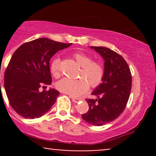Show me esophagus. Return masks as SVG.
Returning a JSON list of instances; mask_svg holds the SVG:
<instances>
[{"label": "esophagus", "mask_w": 156, "mask_h": 156, "mask_svg": "<svg viewBox=\"0 0 156 156\" xmlns=\"http://www.w3.org/2000/svg\"><path fill=\"white\" fill-rule=\"evenodd\" d=\"M70 98L72 99L73 102H74V103H78V102H79L80 100L79 99V98H73V97H70Z\"/></svg>", "instance_id": "34e87169"}]
</instances>
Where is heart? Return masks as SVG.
I'll list each match as a JSON object with an SVG mask.
<instances>
[{
  "label": "heart",
  "instance_id": "heart-1",
  "mask_svg": "<svg viewBox=\"0 0 156 156\" xmlns=\"http://www.w3.org/2000/svg\"><path fill=\"white\" fill-rule=\"evenodd\" d=\"M73 58L81 67L79 73L80 78L76 80L64 78L58 80L56 88L60 92L72 97H78L88 91L89 83L91 87H98L103 81L104 76V69L99 62H93L92 58L83 53H76ZM51 72L54 77H59L61 70L60 59L55 58L51 64Z\"/></svg>",
  "mask_w": 156,
  "mask_h": 156
}]
</instances>
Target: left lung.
Listing matches in <instances>:
<instances>
[{"instance_id": "obj_1", "label": "left lung", "mask_w": 156, "mask_h": 156, "mask_svg": "<svg viewBox=\"0 0 156 156\" xmlns=\"http://www.w3.org/2000/svg\"><path fill=\"white\" fill-rule=\"evenodd\" d=\"M90 48L104 60V76L92 93L96 99H87L89 110L82 118L89 124L101 126L114 121L124 111L131 90L132 77L122 55L108 48Z\"/></svg>"}]
</instances>
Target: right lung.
Returning a JSON list of instances; mask_svg holds the SVG:
<instances>
[{
  "label": "right lung",
  "instance_id": "right-lung-1",
  "mask_svg": "<svg viewBox=\"0 0 156 156\" xmlns=\"http://www.w3.org/2000/svg\"><path fill=\"white\" fill-rule=\"evenodd\" d=\"M72 43L39 38L26 42L12 55L4 75V87L11 106L27 119L44 115L55 103L59 92L55 89L39 92L51 85L50 60L55 53Z\"/></svg>",
  "mask_w": 156,
  "mask_h": 156
}]
</instances>
